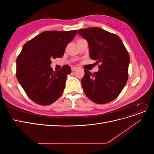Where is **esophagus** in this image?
<instances>
[{
  "label": "esophagus",
  "instance_id": "34e87169",
  "mask_svg": "<svg viewBox=\"0 0 154 154\" xmlns=\"http://www.w3.org/2000/svg\"><path fill=\"white\" fill-rule=\"evenodd\" d=\"M76 69H77V67H74V66H73V67H71V71H76Z\"/></svg>",
  "mask_w": 154,
  "mask_h": 154
}]
</instances>
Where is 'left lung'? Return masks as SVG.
I'll return each instance as SVG.
<instances>
[{
    "instance_id": "8db88e82",
    "label": "left lung",
    "mask_w": 154,
    "mask_h": 154,
    "mask_svg": "<svg viewBox=\"0 0 154 154\" xmlns=\"http://www.w3.org/2000/svg\"><path fill=\"white\" fill-rule=\"evenodd\" d=\"M78 33L88 42L91 58L101 63L99 71L93 74L84 69L81 81L83 91L96 103H109L119 96L127 83L128 51L118 35L100 27L82 29Z\"/></svg>"
}]
</instances>
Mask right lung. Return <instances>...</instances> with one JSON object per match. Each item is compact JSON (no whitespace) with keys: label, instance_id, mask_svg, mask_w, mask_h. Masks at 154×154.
Returning <instances> with one entry per match:
<instances>
[{"label":"right lung","instance_id":"add662e5","mask_svg":"<svg viewBox=\"0 0 154 154\" xmlns=\"http://www.w3.org/2000/svg\"><path fill=\"white\" fill-rule=\"evenodd\" d=\"M76 31H44L23 46L17 59L16 76L27 96L36 103L52 104L63 94L71 69L66 65L53 71L51 60L63 57Z\"/></svg>","mask_w":154,"mask_h":154}]
</instances>
